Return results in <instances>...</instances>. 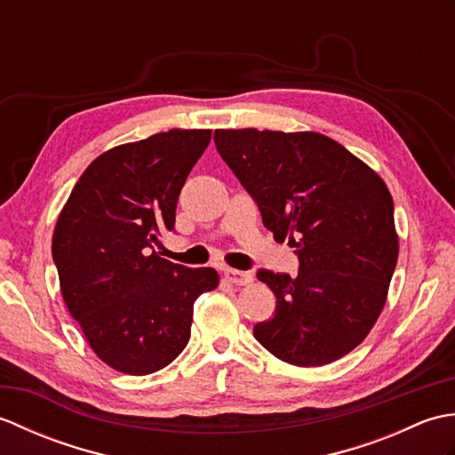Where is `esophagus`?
Returning <instances> with one entry per match:
<instances>
[{
  "mask_svg": "<svg viewBox=\"0 0 455 455\" xmlns=\"http://www.w3.org/2000/svg\"><path fill=\"white\" fill-rule=\"evenodd\" d=\"M225 277L227 282H230L233 285H250L254 282V277L250 272H240V269H233L228 267L225 269Z\"/></svg>",
  "mask_w": 455,
  "mask_h": 455,
  "instance_id": "1",
  "label": "esophagus"
}]
</instances>
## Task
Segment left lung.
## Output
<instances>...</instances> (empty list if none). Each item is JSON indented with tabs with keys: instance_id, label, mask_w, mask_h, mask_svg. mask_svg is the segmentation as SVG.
I'll list each match as a JSON object with an SVG mask.
<instances>
[{
	"instance_id": "left-lung-1",
	"label": "left lung",
	"mask_w": 455,
	"mask_h": 455,
	"mask_svg": "<svg viewBox=\"0 0 455 455\" xmlns=\"http://www.w3.org/2000/svg\"><path fill=\"white\" fill-rule=\"evenodd\" d=\"M215 144L264 227L299 256L297 277L258 272L275 295V315L254 326L256 340L299 367L340 360L377 323L397 266L387 186L321 132L219 129Z\"/></svg>"
}]
</instances>
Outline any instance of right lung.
I'll use <instances>...</instances> for the list:
<instances>
[{
  "label": "right lung",
  "mask_w": 455,
  "mask_h": 455,
  "mask_svg": "<svg viewBox=\"0 0 455 455\" xmlns=\"http://www.w3.org/2000/svg\"><path fill=\"white\" fill-rule=\"evenodd\" d=\"M211 140L209 129H172L95 158L58 215L52 258L62 299L95 355L148 375L189 342L193 303L219 285L212 267L160 258L180 191Z\"/></svg>",
  "instance_id": "obj_1"
}]
</instances>
